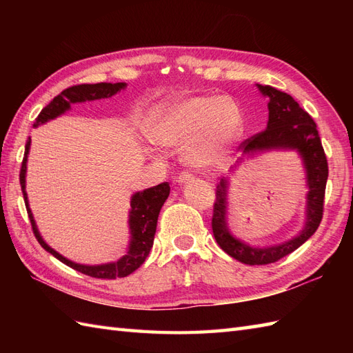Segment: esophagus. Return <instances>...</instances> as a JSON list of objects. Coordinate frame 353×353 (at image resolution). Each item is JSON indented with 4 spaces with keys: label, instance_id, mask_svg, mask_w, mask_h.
<instances>
[{
    "label": "esophagus",
    "instance_id": "1",
    "mask_svg": "<svg viewBox=\"0 0 353 353\" xmlns=\"http://www.w3.org/2000/svg\"><path fill=\"white\" fill-rule=\"evenodd\" d=\"M194 179H196V177H194V174H191L190 171H182L181 174L177 176V182L179 183H186V182L194 181Z\"/></svg>",
    "mask_w": 353,
    "mask_h": 353
}]
</instances>
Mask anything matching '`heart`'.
I'll return each instance as SVG.
<instances>
[{
    "label": "heart",
    "instance_id": "b5f03b06",
    "mask_svg": "<svg viewBox=\"0 0 353 353\" xmlns=\"http://www.w3.org/2000/svg\"><path fill=\"white\" fill-rule=\"evenodd\" d=\"M241 125V112L230 99L199 95L163 106L150 125V137L163 145L185 144L186 161L209 167L223 159Z\"/></svg>",
    "mask_w": 353,
    "mask_h": 353
}]
</instances>
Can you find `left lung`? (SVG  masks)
Returning <instances> with one entry per match:
<instances>
[{"instance_id":"left-lung-1","label":"left lung","mask_w":353,"mask_h":353,"mask_svg":"<svg viewBox=\"0 0 353 353\" xmlns=\"http://www.w3.org/2000/svg\"><path fill=\"white\" fill-rule=\"evenodd\" d=\"M261 92L268 97V124L252 138H247L239 144L244 153H256L261 150L272 148H292L302 154L306 179L310 191L306 194V224L303 230L290 241L254 249L230 235L226 223V190L228 181L221 179L215 190L212 232L215 241L229 256L247 265H267L282 259L287 254L299 249L306 239H310L320 226L323 219L325 191L327 182V159L323 145L319 137L317 124L308 112L303 110L291 95L285 94L273 86H261Z\"/></svg>"}]
</instances>
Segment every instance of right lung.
<instances>
[{"label": "right lung", "instance_id": "add662e5", "mask_svg": "<svg viewBox=\"0 0 353 353\" xmlns=\"http://www.w3.org/2000/svg\"><path fill=\"white\" fill-rule=\"evenodd\" d=\"M125 88V83H95V85H76L71 88H66L57 97H54L47 106H45L41 114L37 115L34 127L50 121V119L62 115L65 110L71 108L72 103H81V101H92L100 99H108V97L115 95L118 91ZM30 150V138L26 144V153L24 159H22L21 172H19V183L22 194H24L26 208L30 223H32L33 234L45 250L51 253L52 256L57 258L65 265H68L77 272L88 274L91 277H99V279H117V277H125L134 270L139 268L144 264L145 258L148 256L150 250L153 247V239L156 234V224L157 216H159L161 208L163 206L165 200L170 196V183L163 182L152 188H147L141 192L133 194L130 200V214H129V226H130V245L129 250L124 256L117 261L110 262V264L103 265H81L76 264L70 259L63 258L62 254H59L56 250H52L51 247L43 241L39 230L36 228V223L33 220V214L30 211L27 192H26V171H27V154Z\"/></svg>", "mask_w": 353, "mask_h": 353}]
</instances>
